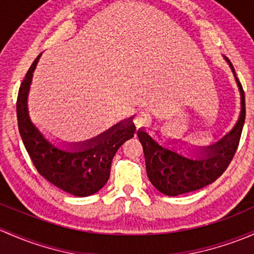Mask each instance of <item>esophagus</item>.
Returning a JSON list of instances; mask_svg holds the SVG:
<instances>
[{"label": "esophagus", "mask_w": 254, "mask_h": 254, "mask_svg": "<svg viewBox=\"0 0 254 254\" xmlns=\"http://www.w3.org/2000/svg\"><path fill=\"white\" fill-rule=\"evenodd\" d=\"M147 116H146L145 113H143V112H140V113H137V116H136V118H135V124H136V127H143V125L146 124V123H147Z\"/></svg>", "instance_id": "1"}]
</instances>
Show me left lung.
Wrapping results in <instances>:
<instances>
[{
    "mask_svg": "<svg viewBox=\"0 0 254 254\" xmlns=\"http://www.w3.org/2000/svg\"><path fill=\"white\" fill-rule=\"evenodd\" d=\"M231 70L235 69L226 58ZM241 92V116L236 127L220 141L205 148H201L203 158L191 159L176 153L175 151L158 145L147 132L138 130L137 136L143 148L146 170L152 185L167 196H178L186 192L196 191L215 180L223 174L233 161L239 147L242 127L246 118L245 93L242 85L235 76Z\"/></svg>",
    "mask_w": 254,
    "mask_h": 254,
    "instance_id": "left-lung-1",
    "label": "left lung"
}]
</instances>
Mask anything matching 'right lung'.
Returning <instances> with one entry per match:
<instances>
[{
    "instance_id": "1",
    "label": "right lung",
    "mask_w": 254,
    "mask_h": 254,
    "mask_svg": "<svg viewBox=\"0 0 254 254\" xmlns=\"http://www.w3.org/2000/svg\"><path fill=\"white\" fill-rule=\"evenodd\" d=\"M40 56L29 68L18 92L17 119L21 140L40 175L74 196H90L106 185L114 154L134 136L136 127L131 119L125 120L96 138L80 143L75 151H63L50 143L31 123L26 103Z\"/></svg>"
}]
</instances>
